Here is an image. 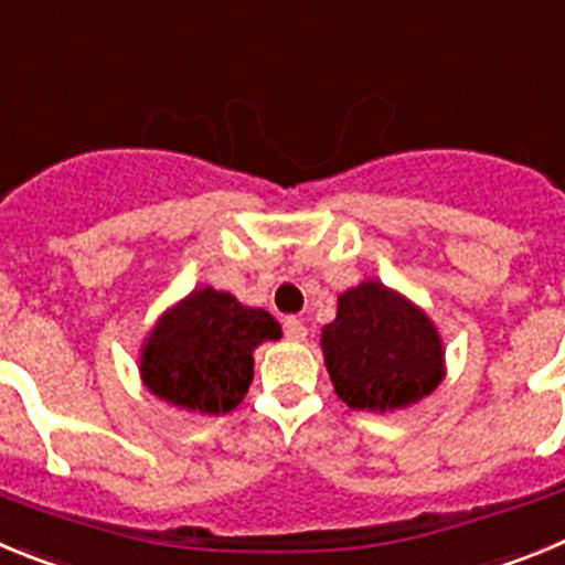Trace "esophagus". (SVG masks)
<instances>
[{
	"instance_id": "esophagus-1",
	"label": "esophagus",
	"mask_w": 565,
	"mask_h": 565,
	"mask_svg": "<svg viewBox=\"0 0 565 565\" xmlns=\"http://www.w3.org/2000/svg\"><path fill=\"white\" fill-rule=\"evenodd\" d=\"M284 334H287V340H303L307 338V327H303L301 318H284Z\"/></svg>"
}]
</instances>
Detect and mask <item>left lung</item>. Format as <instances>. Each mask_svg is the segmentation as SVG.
<instances>
[{
    "instance_id": "8db88e82",
    "label": "left lung",
    "mask_w": 565,
    "mask_h": 565,
    "mask_svg": "<svg viewBox=\"0 0 565 565\" xmlns=\"http://www.w3.org/2000/svg\"><path fill=\"white\" fill-rule=\"evenodd\" d=\"M320 345L334 391L349 408H405L441 380L434 323L380 281L340 295L338 318L323 329Z\"/></svg>"
}]
</instances>
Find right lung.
I'll return each mask as SVG.
<instances>
[{"mask_svg": "<svg viewBox=\"0 0 565 565\" xmlns=\"http://www.w3.org/2000/svg\"><path fill=\"white\" fill-rule=\"evenodd\" d=\"M281 338L270 312L247 309L227 292L196 289L162 315L143 349V380L166 403L227 414L253 380V349Z\"/></svg>", "mask_w": 565, "mask_h": 565, "instance_id": "1", "label": "right lung"}]
</instances>
